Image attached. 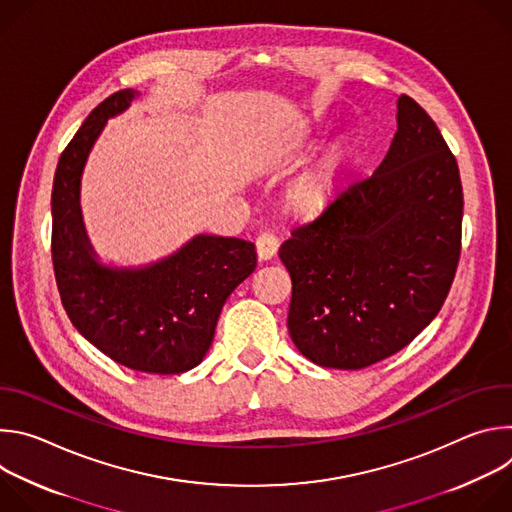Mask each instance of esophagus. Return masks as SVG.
Instances as JSON below:
<instances>
[{"mask_svg": "<svg viewBox=\"0 0 512 512\" xmlns=\"http://www.w3.org/2000/svg\"><path fill=\"white\" fill-rule=\"evenodd\" d=\"M255 247H257V257L261 261H269L271 257H275L277 253V247H279V241L273 233H261L255 241Z\"/></svg>", "mask_w": 512, "mask_h": 512, "instance_id": "esophagus-1", "label": "esophagus"}]
</instances>
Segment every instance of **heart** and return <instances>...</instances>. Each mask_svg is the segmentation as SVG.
Returning a JSON list of instances; mask_svg holds the SVG:
<instances>
[{
  "mask_svg": "<svg viewBox=\"0 0 512 512\" xmlns=\"http://www.w3.org/2000/svg\"><path fill=\"white\" fill-rule=\"evenodd\" d=\"M340 156L332 154L320 168L300 178L289 190V202L302 212H318L328 206L334 196Z\"/></svg>",
  "mask_w": 512,
  "mask_h": 512,
  "instance_id": "heart-1",
  "label": "heart"
}]
</instances>
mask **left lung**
<instances>
[{
  "mask_svg": "<svg viewBox=\"0 0 512 512\" xmlns=\"http://www.w3.org/2000/svg\"><path fill=\"white\" fill-rule=\"evenodd\" d=\"M456 158L431 117L397 99V133L379 168L344 186L291 231L287 330L328 369L358 371L405 348L442 310L462 241Z\"/></svg>",
  "mask_w": 512,
  "mask_h": 512,
  "instance_id": "left-lung-1",
  "label": "left lung"
}]
</instances>
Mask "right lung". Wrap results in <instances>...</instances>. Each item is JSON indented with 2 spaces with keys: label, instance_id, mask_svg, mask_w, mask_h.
<instances>
[{
  "label": "right lung",
  "instance_id": "right-lung-1",
  "mask_svg": "<svg viewBox=\"0 0 512 512\" xmlns=\"http://www.w3.org/2000/svg\"><path fill=\"white\" fill-rule=\"evenodd\" d=\"M137 91L125 89L91 111L62 152L52 186V263L62 306L75 328L127 369L180 375L202 362L221 310L257 267L255 245L194 235L172 255L139 267L99 261L81 212V178L107 119Z\"/></svg>",
  "mask_w": 512,
  "mask_h": 512
}]
</instances>
